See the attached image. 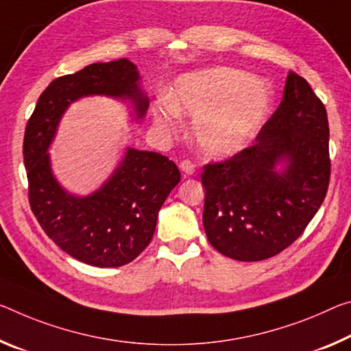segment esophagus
I'll list each match as a JSON object with an SVG mask.
<instances>
[{
	"label": "esophagus",
	"instance_id": "obj_1",
	"mask_svg": "<svg viewBox=\"0 0 351 351\" xmlns=\"http://www.w3.org/2000/svg\"><path fill=\"white\" fill-rule=\"evenodd\" d=\"M180 169L184 175H192L193 171H195V164L192 162L191 159H184L182 162L180 164Z\"/></svg>",
	"mask_w": 351,
	"mask_h": 351
}]
</instances>
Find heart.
<instances>
[{
	"mask_svg": "<svg viewBox=\"0 0 351 351\" xmlns=\"http://www.w3.org/2000/svg\"><path fill=\"white\" fill-rule=\"evenodd\" d=\"M270 88L232 69H214L180 77L169 104L154 109V121L171 128L178 114L197 117L193 134L210 156H228L252 141L269 112Z\"/></svg>",
	"mask_w": 351,
	"mask_h": 351,
	"instance_id": "obj_1",
	"label": "heart"
}]
</instances>
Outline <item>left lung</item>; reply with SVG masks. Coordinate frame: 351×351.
<instances>
[{
	"label": "left lung",
	"instance_id": "left-lung-1",
	"mask_svg": "<svg viewBox=\"0 0 351 351\" xmlns=\"http://www.w3.org/2000/svg\"><path fill=\"white\" fill-rule=\"evenodd\" d=\"M325 104L304 77L289 71L282 101L252 147L203 167V223L217 252L263 261L303 234L324 203L331 176ZM288 160L285 172L274 167Z\"/></svg>",
	"mask_w": 351,
	"mask_h": 351
}]
</instances>
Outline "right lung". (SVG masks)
<instances>
[{"mask_svg": "<svg viewBox=\"0 0 351 351\" xmlns=\"http://www.w3.org/2000/svg\"><path fill=\"white\" fill-rule=\"evenodd\" d=\"M137 66L128 59L90 64L49 84L27 120L23 158L27 198L42 230L71 258L95 267L134 261L152 242L158 213L181 173L173 160L128 149L112 178L93 195L71 197L49 169L47 149L66 106L86 95L130 98L143 117L148 99L138 88Z\"/></svg>", "mask_w": 351, "mask_h": 351, "instance_id": "1", "label": "right lung"}]
</instances>
